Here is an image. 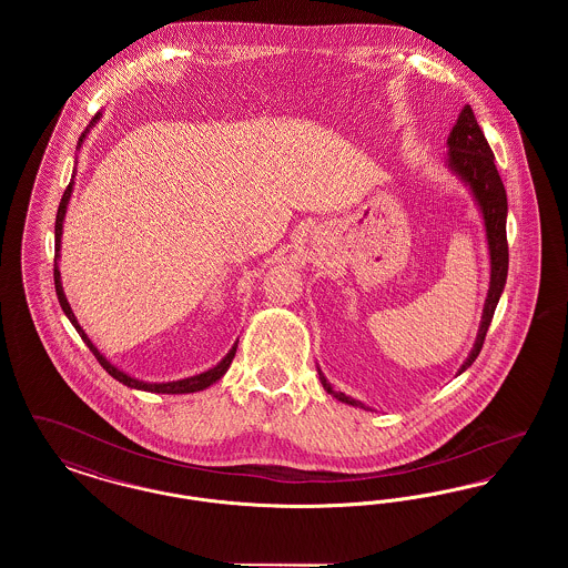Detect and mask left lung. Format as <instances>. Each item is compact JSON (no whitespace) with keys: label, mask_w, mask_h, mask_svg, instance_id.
I'll return each mask as SVG.
<instances>
[{"label":"left lung","mask_w":568,"mask_h":568,"mask_svg":"<svg viewBox=\"0 0 568 568\" xmlns=\"http://www.w3.org/2000/svg\"><path fill=\"white\" fill-rule=\"evenodd\" d=\"M449 146V168L462 176L473 195L477 197V204L481 206L484 221H486L487 244H489V260H491V274H489V292H487L486 306H484V317H481V327L475 341V347L468 355V359L462 364L459 373H464L481 352L484 341H486L487 327L491 324L496 304L500 300V294L507 283V271H509V244H507V191L500 181V174L494 163V153L487 144L486 135L481 132L475 112L470 106H464L459 112L458 123L454 125L452 134L447 138ZM325 389L338 398L345 405L366 406L343 392H334L325 378L322 377Z\"/></svg>","instance_id":"obj_1"}]
</instances>
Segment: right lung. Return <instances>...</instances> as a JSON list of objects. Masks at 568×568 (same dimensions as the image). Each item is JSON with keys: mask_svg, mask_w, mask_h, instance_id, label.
<instances>
[{"mask_svg": "<svg viewBox=\"0 0 568 568\" xmlns=\"http://www.w3.org/2000/svg\"><path fill=\"white\" fill-rule=\"evenodd\" d=\"M100 119V114H95L93 116V123ZM91 123V125H93ZM87 134V132H84ZM84 134H81L79 138V146H81L82 138ZM70 193H72V183L65 187L63 191V197H61V202H59V211H57V219H54V260L59 257V244H61V230H63V216H65V209H68V202H70ZM54 276V292H57V297H59V304H61V308H63V313L68 315V320L72 322V325L77 327V332L81 334L82 341H84V345L89 347V352L93 353L95 357H98V362L102 364V368L109 373L110 377L116 378L119 383H123V385H128V387H134V389H144V392H155V394H191V392H200V389H206L209 385H213L215 381L223 377L225 375V371L230 368V364H232V359H234V355H236V347L239 345H234L230 353L216 364L215 368H211V371H206V373H202V375H195V377L190 378H181V381H172V383H144V381H138V378L130 377V375H125V373H121L119 368H114L112 364H110L109 359L102 355V353L95 349V345L89 341V336L84 334V329H82L79 322H77V317H74V313H72V308H70V304H68V300H65V294H63V287H61V276H59V271H57V262H54L53 268Z\"/></svg>", "mask_w": 568, "mask_h": 568, "instance_id": "right-lung-1", "label": "right lung"}]
</instances>
